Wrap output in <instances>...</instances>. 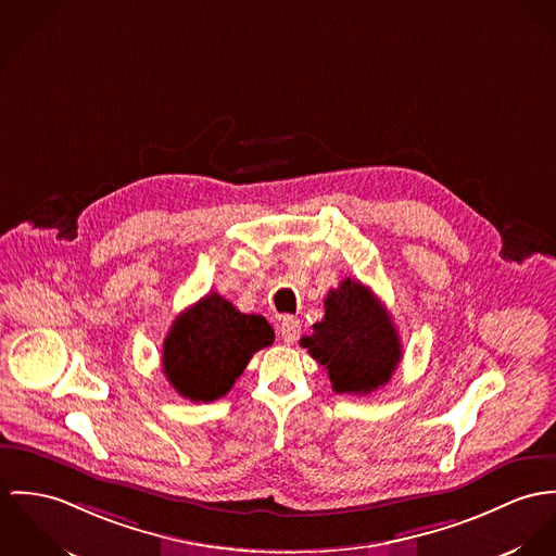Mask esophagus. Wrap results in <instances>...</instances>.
I'll use <instances>...</instances> for the list:
<instances>
[{
  "mask_svg": "<svg viewBox=\"0 0 556 556\" xmlns=\"http://www.w3.org/2000/svg\"><path fill=\"white\" fill-rule=\"evenodd\" d=\"M279 334H281L283 343H288V345L294 343L299 339V334H301V319H296L292 315H286L281 319V324H279Z\"/></svg>",
  "mask_w": 556,
  "mask_h": 556,
  "instance_id": "34e87169",
  "label": "esophagus"
}]
</instances>
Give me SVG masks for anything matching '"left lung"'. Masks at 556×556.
<instances>
[{
	"instance_id": "left-lung-1",
	"label": "left lung",
	"mask_w": 556,
	"mask_h": 556,
	"mask_svg": "<svg viewBox=\"0 0 556 556\" xmlns=\"http://www.w3.org/2000/svg\"><path fill=\"white\" fill-rule=\"evenodd\" d=\"M324 319L301 339L339 394H369L388 383L403 358L396 328L367 286L343 279L324 301Z\"/></svg>"
}]
</instances>
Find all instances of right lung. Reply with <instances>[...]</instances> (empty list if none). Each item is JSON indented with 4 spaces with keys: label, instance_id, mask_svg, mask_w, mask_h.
Here are the masks:
<instances>
[{
    "label": "right lung",
    "instance_id": "add662e5",
    "mask_svg": "<svg viewBox=\"0 0 556 556\" xmlns=\"http://www.w3.org/2000/svg\"><path fill=\"white\" fill-rule=\"evenodd\" d=\"M273 339L275 332L262 315L241 313L211 292L170 326L162 367L184 399L211 403L230 392L251 356Z\"/></svg>",
    "mask_w": 556,
    "mask_h": 556
}]
</instances>
